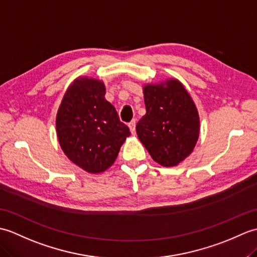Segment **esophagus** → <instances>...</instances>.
I'll return each instance as SVG.
<instances>
[{
    "mask_svg": "<svg viewBox=\"0 0 257 257\" xmlns=\"http://www.w3.org/2000/svg\"><path fill=\"white\" fill-rule=\"evenodd\" d=\"M128 125L130 128V132H132L133 135H135L136 134V120H133V121L130 122Z\"/></svg>",
    "mask_w": 257,
    "mask_h": 257,
    "instance_id": "1",
    "label": "esophagus"
}]
</instances>
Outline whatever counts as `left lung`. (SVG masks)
I'll use <instances>...</instances> for the list:
<instances>
[{"label": "left lung", "instance_id": "1", "mask_svg": "<svg viewBox=\"0 0 257 257\" xmlns=\"http://www.w3.org/2000/svg\"><path fill=\"white\" fill-rule=\"evenodd\" d=\"M146 114L136 130L151 158L162 167H176L198 143L200 117L181 81L169 78L144 86Z\"/></svg>", "mask_w": 257, "mask_h": 257}]
</instances>
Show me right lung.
Segmentation results:
<instances>
[{
    "mask_svg": "<svg viewBox=\"0 0 257 257\" xmlns=\"http://www.w3.org/2000/svg\"><path fill=\"white\" fill-rule=\"evenodd\" d=\"M105 94L102 80L87 76L76 78L56 114L57 138L64 154L74 165L95 174L113 165L130 136Z\"/></svg>",
    "mask_w": 257,
    "mask_h": 257,
    "instance_id": "right-lung-1",
    "label": "right lung"
}]
</instances>
